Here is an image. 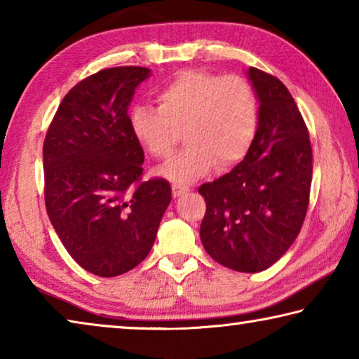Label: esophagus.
<instances>
[{"label":"esophagus","instance_id":"esophagus-1","mask_svg":"<svg viewBox=\"0 0 359 359\" xmlns=\"http://www.w3.org/2000/svg\"><path fill=\"white\" fill-rule=\"evenodd\" d=\"M188 191H190V187L182 185V184H172V194H174V198H179V196H182V194H185V193H188Z\"/></svg>","mask_w":359,"mask_h":359}]
</instances>
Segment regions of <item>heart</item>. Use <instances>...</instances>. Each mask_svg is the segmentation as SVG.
<instances>
[{"label": "heart", "mask_w": 359, "mask_h": 359, "mask_svg": "<svg viewBox=\"0 0 359 359\" xmlns=\"http://www.w3.org/2000/svg\"><path fill=\"white\" fill-rule=\"evenodd\" d=\"M156 101L158 107H131L130 128L158 160L172 155L184 133L187 149L161 169L177 184L204 177L215 165H238L258 135L259 100L244 76L182 71L156 93Z\"/></svg>", "instance_id": "obj_1"}]
</instances>
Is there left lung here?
<instances>
[{"mask_svg":"<svg viewBox=\"0 0 359 359\" xmlns=\"http://www.w3.org/2000/svg\"><path fill=\"white\" fill-rule=\"evenodd\" d=\"M259 128L244 160L199 187L205 201L201 242L212 258L238 272H261L299 234L312 184V145L302 115L282 81L250 68Z\"/></svg>","mask_w":359,"mask_h":359,"instance_id":"left-lung-1","label":"left lung"}]
</instances>
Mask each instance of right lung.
Instances as JSON below:
<instances>
[{
    "label": "right lung",
    "instance_id": "add662e5",
    "mask_svg": "<svg viewBox=\"0 0 359 359\" xmlns=\"http://www.w3.org/2000/svg\"><path fill=\"white\" fill-rule=\"evenodd\" d=\"M150 69L117 66L74 85L44 139L47 215L76 263L100 277L131 271L171 203L165 179L142 180L144 150L128 107Z\"/></svg>",
    "mask_w": 359,
    "mask_h": 359
}]
</instances>
